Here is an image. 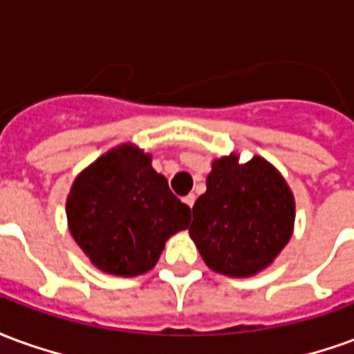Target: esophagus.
Returning a JSON list of instances; mask_svg holds the SVG:
<instances>
[{"label":"esophagus","mask_w":354,"mask_h":354,"mask_svg":"<svg viewBox=\"0 0 354 354\" xmlns=\"http://www.w3.org/2000/svg\"><path fill=\"white\" fill-rule=\"evenodd\" d=\"M184 203H185V205H187V207L192 208L193 205H195V195H193V193H189V195H185Z\"/></svg>","instance_id":"1"}]
</instances>
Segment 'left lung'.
<instances>
[{
    "mask_svg": "<svg viewBox=\"0 0 354 354\" xmlns=\"http://www.w3.org/2000/svg\"><path fill=\"white\" fill-rule=\"evenodd\" d=\"M292 227V192L266 159L239 165L237 155H230L212 162L189 225L210 269L227 277L256 274L286 246Z\"/></svg>",
    "mask_w": 354,
    "mask_h": 354,
    "instance_id": "left-lung-1",
    "label": "left lung"
}]
</instances>
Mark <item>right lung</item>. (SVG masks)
Listing matches in <instances>:
<instances>
[{
	"mask_svg": "<svg viewBox=\"0 0 354 354\" xmlns=\"http://www.w3.org/2000/svg\"><path fill=\"white\" fill-rule=\"evenodd\" d=\"M70 233L94 266L111 274L149 271L165 243L185 230L192 210L138 147L119 146L73 182L66 203Z\"/></svg>",
	"mask_w": 354,
	"mask_h": 354,
	"instance_id": "right-lung-1",
	"label": "right lung"
}]
</instances>
